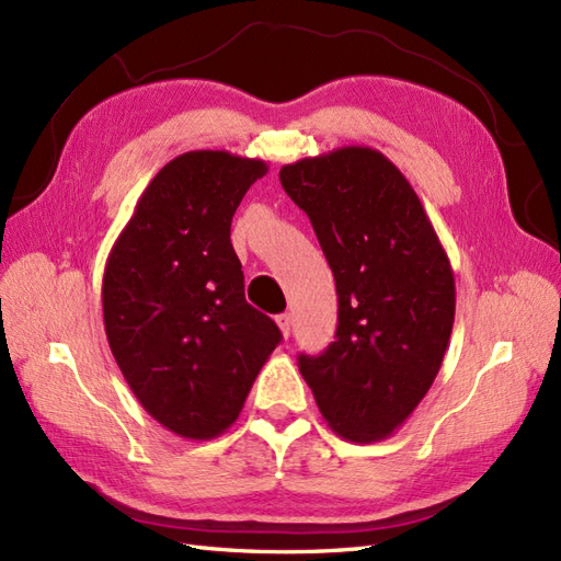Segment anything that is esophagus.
<instances>
[{"mask_svg":"<svg viewBox=\"0 0 561 561\" xmlns=\"http://www.w3.org/2000/svg\"><path fill=\"white\" fill-rule=\"evenodd\" d=\"M275 320H277V327H279L282 336L289 339V334H291V314L289 312H282V314H277Z\"/></svg>","mask_w":561,"mask_h":561,"instance_id":"esophagus-1","label":"esophagus"}]
</instances>
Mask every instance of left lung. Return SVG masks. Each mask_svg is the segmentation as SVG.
I'll use <instances>...</instances> for the list:
<instances>
[{
	"label": "left lung",
	"mask_w": 561,
	"mask_h": 561,
	"mask_svg": "<svg viewBox=\"0 0 561 561\" xmlns=\"http://www.w3.org/2000/svg\"><path fill=\"white\" fill-rule=\"evenodd\" d=\"M339 294L336 341L298 369L341 438H389L434 383L455 322V275L420 196L389 158L341 147L282 165Z\"/></svg>",
	"instance_id": "8db88e82"
}]
</instances>
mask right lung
<instances>
[{"instance_id": "obj_1", "label": "right lung", "mask_w": 561, "mask_h": 561, "mask_svg": "<svg viewBox=\"0 0 561 561\" xmlns=\"http://www.w3.org/2000/svg\"><path fill=\"white\" fill-rule=\"evenodd\" d=\"M267 163L229 151L172 158L139 196L108 253L102 306L135 398L172 434L232 426L282 332L247 304L229 241L234 210Z\"/></svg>"}]
</instances>
